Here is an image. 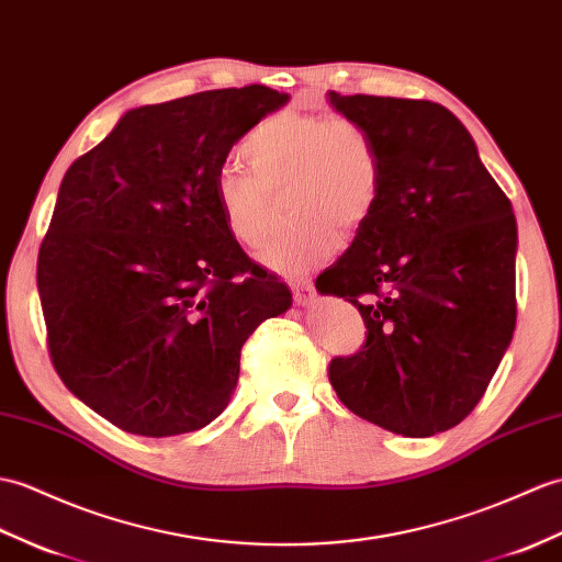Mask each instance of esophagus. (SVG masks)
<instances>
[{
	"label": "esophagus",
	"mask_w": 562,
	"mask_h": 562,
	"mask_svg": "<svg viewBox=\"0 0 562 562\" xmlns=\"http://www.w3.org/2000/svg\"><path fill=\"white\" fill-rule=\"evenodd\" d=\"M292 292H294V302L299 306H308V304H313V299H316V286H313L311 280L294 282Z\"/></svg>",
	"instance_id": "1"
}]
</instances>
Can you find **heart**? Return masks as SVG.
I'll use <instances>...</instances> for the list:
<instances>
[{"label":"heart","instance_id":"1","mask_svg":"<svg viewBox=\"0 0 562 562\" xmlns=\"http://www.w3.org/2000/svg\"><path fill=\"white\" fill-rule=\"evenodd\" d=\"M241 150L251 169L227 162L215 175V201L232 239L260 249L272 229V195L286 189L294 225L263 254L280 276H302L337 249V227L367 225L381 193V160L371 136L347 116L284 110L258 122Z\"/></svg>","mask_w":562,"mask_h":562}]
</instances>
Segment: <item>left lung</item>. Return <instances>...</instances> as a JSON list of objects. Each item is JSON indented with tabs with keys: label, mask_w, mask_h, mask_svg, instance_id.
I'll use <instances>...</instances> for the list:
<instances>
[{
	"label": "left lung",
	"mask_w": 562,
	"mask_h": 562,
	"mask_svg": "<svg viewBox=\"0 0 562 562\" xmlns=\"http://www.w3.org/2000/svg\"><path fill=\"white\" fill-rule=\"evenodd\" d=\"M381 160V193L321 294L347 296L367 325L355 357L330 361L337 397L407 438L458 426L513 340L517 222L476 143L430 100L340 95Z\"/></svg>",
	"instance_id": "left-lung-1"
}]
</instances>
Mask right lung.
Instances as JSON below:
<instances>
[{
  "instance_id": "add662e5",
  "label": "right lung",
  "mask_w": 562,
  "mask_h": 562,
  "mask_svg": "<svg viewBox=\"0 0 562 562\" xmlns=\"http://www.w3.org/2000/svg\"><path fill=\"white\" fill-rule=\"evenodd\" d=\"M286 100L244 86L128 110L61 179L37 254L49 359L126 434L167 438L217 419L244 342L292 306L215 201L234 143Z\"/></svg>"
}]
</instances>
